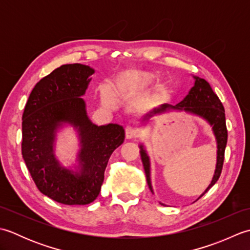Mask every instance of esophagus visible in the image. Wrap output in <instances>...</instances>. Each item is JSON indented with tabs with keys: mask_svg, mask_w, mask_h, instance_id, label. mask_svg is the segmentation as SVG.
Returning a JSON list of instances; mask_svg holds the SVG:
<instances>
[{
	"mask_svg": "<svg viewBox=\"0 0 250 250\" xmlns=\"http://www.w3.org/2000/svg\"><path fill=\"white\" fill-rule=\"evenodd\" d=\"M140 136V131L132 125H128L125 128V137L129 140L137 139Z\"/></svg>",
	"mask_w": 250,
	"mask_h": 250,
	"instance_id": "34e87169",
	"label": "esophagus"
}]
</instances>
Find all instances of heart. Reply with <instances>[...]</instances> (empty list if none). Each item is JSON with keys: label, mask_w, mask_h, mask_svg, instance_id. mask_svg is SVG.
Segmentation results:
<instances>
[{"label": "heart", "mask_w": 250, "mask_h": 250, "mask_svg": "<svg viewBox=\"0 0 250 250\" xmlns=\"http://www.w3.org/2000/svg\"><path fill=\"white\" fill-rule=\"evenodd\" d=\"M153 81H155V75L151 73L143 71H126L118 74L114 78L111 88H113V92L117 98L125 99L147 89ZM100 93L104 104L107 106L114 105L113 97H111L107 87H101Z\"/></svg>", "instance_id": "b5f03b06"}]
</instances>
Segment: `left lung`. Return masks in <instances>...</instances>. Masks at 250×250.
Instances as JSON below:
<instances>
[{"instance_id":"8db88e82","label":"left lung","mask_w":250,"mask_h":250,"mask_svg":"<svg viewBox=\"0 0 250 250\" xmlns=\"http://www.w3.org/2000/svg\"><path fill=\"white\" fill-rule=\"evenodd\" d=\"M195 83L194 86L191 88L189 93L186 95V98L179 102L176 106H171L173 108L176 109H184L186 111H190L196 115H200L205 118L209 124L213 125V130L215 132L217 143H218V151H217V166H216V172L214 175V178L211 180V184L208 186L205 192H207L213 186L216 184L217 180L219 179L220 174L222 171V167H224L225 161V150L227 146L228 141V130L226 125V115H225V108L222 105L221 101L219 100L218 95H217L214 90L211 89L208 82H206L203 78L194 77ZM169 105L166 104L162 105L161 107L155 108L150 111L148 116H152L158 113H161ZM141 157L143 161V166L146 173L147 183L151 190L150 185V172H149V158H148L146 151L143 149V146H141ZM152 191V190H151Z\"/></svg>"}]
</instances>
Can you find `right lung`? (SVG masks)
<instances>
[{
    "label": "right lung",
    "mask_w": 250,
    "mask_h": 250,
    "mask_svg": "<svg viewBox=\"0 0 250 250\" xmlns=\"http://www.w3.org/2000/svg\"><path fill=\"white\" fill-rule=\"evenodd\" d=\"M93 73L78 63L56 68L35 84L22 115L21 152L25 166L37 189L61 204L86 205L97 199L109 157L125 141L121 125L98 126L88 119L81 97ZM61 121L72 122L81 131L79 174L62 169L52 153L54 130Z\"/></svg>",
    "instance_id": "add662e5"
}]
</instances>
